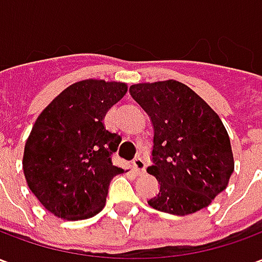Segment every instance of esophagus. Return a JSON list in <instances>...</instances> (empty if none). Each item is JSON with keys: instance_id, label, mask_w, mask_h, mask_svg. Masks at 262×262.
Masks as SVG:
<instances>
[{"instance_id": "obj_1", "label": "esophagus", "mask_w": 262, "mask_h": 262, "mask_svg": "<svg viewBox=\"0 0 262 262\" xmlns=\"http://www.w3.org/2000/svg\"><path fill=\"white\" fill-rule=\"evenodd\" d=\"M133 168H135V171H136L137 174H142L143 171H144V168H146V163L143 161L140 157H136V159L133 160Z\"/></svg>"}]
</instances>
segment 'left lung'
<instances>
[{"label":"left lung","instance_id":"left-lung-1","mask_svg":"<svg viewBox=\"0 0 262 262\" xmlns=\"http://www.w3.org/2000/svg\"><path fill=\"white\" fill-rule=\"evenodd\" d=\"M129 91L154 127L153 165L147 172L157 178L160 189L148 205L177 216L209 206L234 171L230 139L219 115L180 81L139 82Z\"/></svg>","mask_w":262,"mask_h":262}]
</instances>
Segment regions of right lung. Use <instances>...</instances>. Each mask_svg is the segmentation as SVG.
<instances>
[{"label":"right lung","mask_w":262,"mask_h":262,"mask_svg":"<svg viewBox=\"0 0 262 262\" xmlns=\"http://www.w3.org/2000/svg\"><path fill=\"white\" fill-rule=\"evenodd\" d=\"M126 92L120 81H77L37 116L22 167L29 189L54 216L90 219L105 206L109 182L123 168L111 160L120 137L102 120Z\"/></svg>","instance_id":"right-lung-1"}]
</instances>
